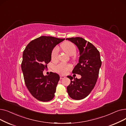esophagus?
<instances>
[{"mask_svg":"<svg viewBox=\"0 0 126 126\" xmlns=\"http://www.w3.org/2000/svg\"><path fill=\"white\" fill-rule=\"evenodd\" d=\"M60 79H62L65 78V77L64 76H60Z\"/></svg>","mask_w":126,"mask_h":126,"instance_id":"esophagus-1","label":"esophagus"}]
</instances>
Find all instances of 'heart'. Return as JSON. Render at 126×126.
Here are the masks:
<instances>
[{
    "label": "heart",
    "mask_w": 126,
    "mask_h": 126,
    "mask_svg": "<svg viewBox=\"0 0 126 126\" xmlns=\"http://www.w3.org/2000/svg\"><path fill=\"white\" fill-rule=\"evenodd\" d=\"M62 49L70 56H72V59L75 60L76 59V53L77 52L76 46L71 42L65 41L61 45ZM59 53V48L58 46L52 49L51 52V59L52 61H56L58 59ZM71 65L69 64L60 63L55 67V71L59 74H65L66 72L71 68Z\"/></svg>",
    "instance_id": "heart-1"
}]
</instances>
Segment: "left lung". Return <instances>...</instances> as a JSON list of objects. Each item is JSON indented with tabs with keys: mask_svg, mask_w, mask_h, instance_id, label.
<instances>
[{
	"mask_svg": "<svg viewBox=\"0 0 126 126\" xmlns=\"http://www.w3.org/2000/svg\"><path fill=\"white\" fill-rule=\"evenodd\" d=\"M66 39L75 43L80 51L79 63L72 73L80 75L81 78L67 76L70 84L67 87L69 96L74 100H80L87 96L95 86L102 65L100 52L92 43L81 37Z\"/></svg>",
	"mask_w": 126,
	"mask_h": 126,
	"instance_id": "8db88e82",
	"label": "left lung"
}]
</instances>
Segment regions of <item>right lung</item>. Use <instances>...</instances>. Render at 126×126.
I'll return each mask as SVG.
<instances>
[{
  "label": "right lung",
  "mask_w": 126,
  "mask_h": 126,
  "mask_svg": "<svg viewBox=\"0 0 126 126\" xmlns=\"http://www.w3.org/2000/svg\"><path fill=\"white\" fill-rule=\"evenodd\" d=\"M65 39L41 36L31 41L23 52L21 69L24 82L31 94L37 100L48 102L54 97L60 76L43 72L51 61V52L55 46Z\"/></svg>",
  "instance_id": "add662e5"
}]
</instances>
